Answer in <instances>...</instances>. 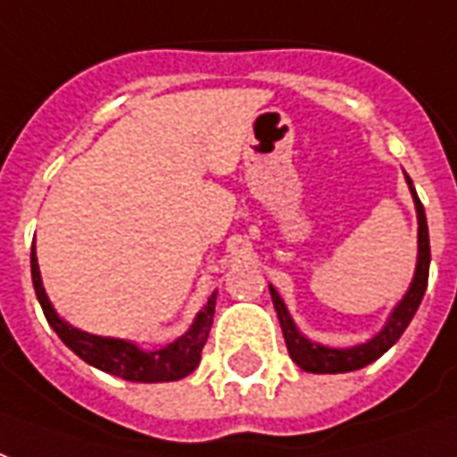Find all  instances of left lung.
Here are the masks:
<instances>
[{"instance_id":"8db88e82","label":"left lung","mask_w":457,"mask_h":457,"mask_svg":"<svg viewBox=\"0 0 457 457\" xmlns=\"http://www.w3.org/2000/svg\"><path fill=\"white\" fill-rule=\"evenodd\" d=\"M409 191H411V198H414V205H417V220H419V256H417V271H414V278H411V286L404 293L397 307L392 310V314L387 317V322L380 332L375 334L373 339H368L366 344H358V346H351V349H329V346H322V344H314V341L305 339L303 334L297 332L293 317L288 314V307L280 300L278 290L269 286L271 290V300L276 312H278L280 329H283V339H286V346H288L290 358L295 361L297 366L307 370V373H349V370H358V368L373 363L375 358H380L385 351L390 349L395 341L400 339L404 329L411 322V317L421 305V297L427 293L428 283V263H431V246H428V225H427V212H424V205L419 201L417 191H414V184L411 179L407 177Z\"/></svg>"}]
</instances>
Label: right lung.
<instances>
[{
    "instance_id": "right-lung-1",
    "label": "right lung",
    "mask_w": 457,
    "mask_h": 457,
    "mask_svg": "<svg viewBox=\"0 0 457 457\" xmlns=\"http://www.w3.org/2000/svg\"><path fill=\"white\" fill-rule=\"evenodd\" d=\"M30 278H33V288H36V295H38V303L50 327L55 329L60 339L65 341V346H70L89 366L99 368L104 373L118 375L130 383H171V380H181L188 373H194L198 366L201 351L211 334L218 293L208 297L205 307L195 314L191 329L184 337L167 344L164 349L145 351L135 346L133 341L96 337V334L82 332V329H74L72 324H67L46 295L38 271V259H36V245L30 249Z\"/></svg>"
}]
</instances>
